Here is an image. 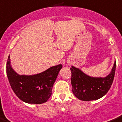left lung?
<instances>
[{"label": "left lung", "mask_w": 122, "mask_h": 122, "mask_svg": "<svg viewBox=\"0 0 122 122\" xmlns=\"http://www.w3.org/2000/svg\"><path fill=\"white\" fill-rule=\"evenodd\" d=\"M116 62L115 61L110 73L104 78L93 77L84 73L78 68L72 66L71 84L74 95L84 101L97 100L108 92L115 76Z\"/></svg>", "instance_id": "left-lung-1"}]
</instances>
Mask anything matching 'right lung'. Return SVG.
I'll return each instance as SVG.
<instances>
[{
	"instance_id": "1",
	"label": "right lung",
	"mask_w": 122,
	"mask_h": 122,
	"mask_svg": "<svg viewBox=\"0 0 122 122\" xmlns=\"http://www.w3.org/2000/svg\"><path fill=\"white\" fill-rule=\"evenodd\" d=\"M62 67L59 64L38 74L19 75L11 67L9 56L6 68L9 83L16 96L26 103L41 104L51 96L53 84Z\"/></svg>"
}]
</instances>
